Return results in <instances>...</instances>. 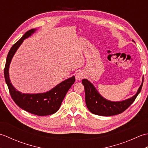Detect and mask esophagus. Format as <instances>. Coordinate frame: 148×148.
I'll use <instances>...</instances> for the list:
<instances>
[{"label": "esophagus", "instance_id": "obj_1", "mask_svg": "<svg viewBox=\"0 0 148 148\" xmlns=\"http://www.w3.org/2000/svg\"><path fill=\"white\" fill-rule=\"evenodd\" d=\"M84 77V74L81 71L77 72L76 75V80H81Z\"/></svg>", "mask_w": 148, "mask_h": 148}]
</instances>
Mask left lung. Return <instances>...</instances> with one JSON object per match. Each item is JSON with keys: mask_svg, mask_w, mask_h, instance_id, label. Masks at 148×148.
<instances>
[{"mask_svg": "<svg viewBox=\"0 0 148 148\" xmlns=\"http://www.w3.org/2000/svg\"><path fill=\"white\" fill-rule=\"evenodd\" d=\"M143 81L144 77L143 83L137 93L130 99L121 102H111L102 97L89 81L84 79L82 83L85 91V101L87 108L93 114L99 116H109L120 114L129 108L136 100L142 89Z\"/></svg>", "mask_w": 148, "mask_h": 148, "instance_id": "obj_1", "label": "left lung"}]
</instances>
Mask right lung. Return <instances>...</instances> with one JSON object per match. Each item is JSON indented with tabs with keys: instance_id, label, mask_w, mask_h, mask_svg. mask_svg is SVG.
Wrapping results in <instances>:
<instances>
[{
	"instance_id": "add662e5",
	"label": "right lung",
	"mask_w": 148,
	"mask_h": 148,
	"mask_svg": "<svg viewBox=\"0 0 148 148\" xmlns=\"http://www.w3.org/2000/svg\"><path fill=\"white\" fill-rule=\"evenodd\" d=\"M36 29H31L24 34L21 38L12 45L6 58L4 68V77L10 95L18 106L25 111L37 116L53 114L59 109L63 100L75 82V77L65 80L49 92L38 94L21 93L12 85L9 76V67L12 56L23 40L32 35Z\"/></svg>"
}]
</instances>
